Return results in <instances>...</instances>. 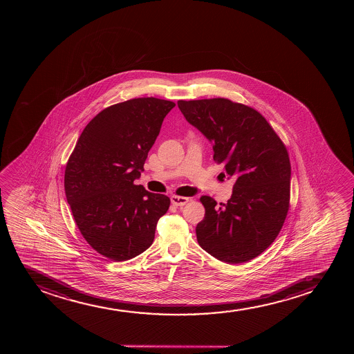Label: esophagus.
Returning a JSON list of instances; mask_svg holds the SVG:
<instances>
[{
  "label": "esophagus",
  "instance_id": "1",
  "mask_svg": "<svg viewBox=\"0 0 354 354\" xmlns=\"http://www.w3.org/2000/svg\"><path fill=\"white\" fill-rule=\"evenodd\" d=\"M187 202H189V198L183 197V196H172L171 197V203L174 204L175 207H183Z\"/></svg>",
  "mask_w": 354,
  "mask_h": 354
}]
</instances>
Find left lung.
<instances>
[{"label":"left lung","instance_id":"8db88e82","mask_svg":"<svg viewBox=\"0 0 354 354\" xmlns=\"http://www.w3.org/2000/svg\"><path fill=\"white\" fill-rule=\"evenodd\" d=\"M192 125L212 142L214 160L235 178L227 203L202 196L199 245L229 264L252 260L268 248L285 223L290 198V162L285 144L263 115L225 97L178 100ZM224 176V174H221Z\"/></svg>","mask_w":354,"mask_h":354}]
</instances>
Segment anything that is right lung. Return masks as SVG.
Listing matches in <instances>:
<instances>
[{
  "label": "right lung",
  "mask_w": 354,
  "mask_h": 354,
  "mask_svg": "<svg viewBox=\"0 0 354 354\" xmlns=\"http://www.w3.org/2000/svg\"><path fill=\"white\" fill-rule=\"evenodd\" d=\"M175 102L136 97L110 106L77 139L65 170V192L74 221L91 247L112 261L138 257L155 239L170 198L134 180Z\"/></svg>",
  "instance_id": "1"
}]
</instances>
